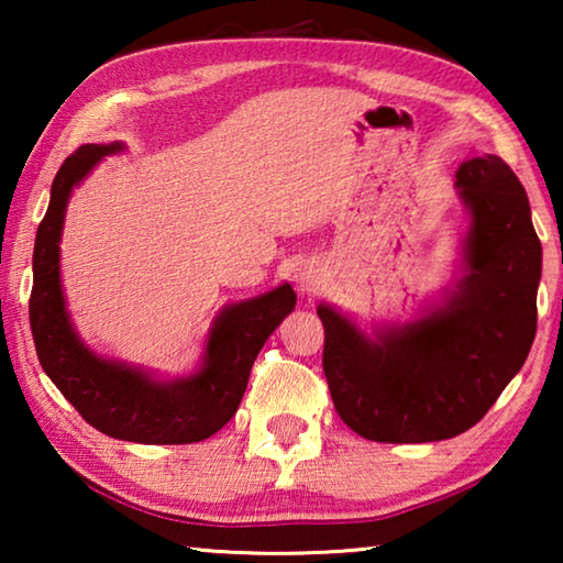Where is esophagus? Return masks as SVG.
I'll use <instances>...</instances> for the list:
<instances>
[{
  "instance_id": "1",
  "label": "esophagus",
  "mask_w": 563,
  "mask_h": 563,
  "mask_svg": "<svg viewBox=\"0 0 563 563\" xmlns=\"http://www.w3.org/2000/svg\"><path fill=\"white\" fill-rule=\"evenodd\" d=\"M320 283H322L320 271L312 268V265H308V268H302L300 275H298V288L302 292H316L320 288Z\"/></svg>"
}]
</instances>
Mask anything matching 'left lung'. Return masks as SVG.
Instances as JSON below:
<instances>
[{"label":"left lung","instance_id":"left-lung-1","mask_svg":"<svg viewBox=\"0 0 563 563\" xmlns=\"http://www.w3.org/2000/svg\"><path fill=\"white\" fill-rule=\"evenodd\" d=\"M472 213L466 275L442 308L367 340L328 305L322 369L338 415L373 442L450 440L474 427L519 373L537 335L541 243L527 190L499 156L456 170Z\"/></svg>","mask_w":563,"mask_h":563}]
</instances>
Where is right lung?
Listing matches in <instances>:
<instances>
[{
	"label": "right lung",
	"instance_id": "right-lung-1",
	"mask_svg": "<svg viewBox=\"0 0 563 563\" xmlns=\"http://www.w3.org/2000/svg\"><path fill=\"white\" fill-rule=\"evenodd\" d=\"M121 144H87L64 161L34 243L30 325L40 365L91 427L141 444H190L216 434L241 405L255 357L295 308L290 285L231 305L216 320L196 375L154 383L141 369L99 360L69 325L59 285V238L71 188Z\"/></svg>",
	"mask_w": 563,
	"mask_h": 563
}]
</instances>
